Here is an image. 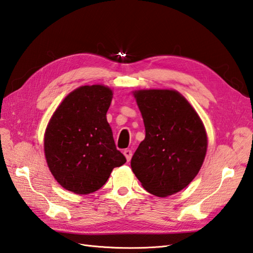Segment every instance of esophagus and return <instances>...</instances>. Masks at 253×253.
Returning a JSON list of instances; mask_svg holds the SVG:
<instances>
[{"label":"esophagus","instance_id":"esophagus-1","mask_svg":"<svg viewBox=\"0 0 253 253\" xmlns=\"http://www.w3.org/2000/svg\"><path fill=\"white\" fill-rule=\"evenodd\" d=\"M124 155H125L127 161H130V159L132 157V152L130 150H125L124 151Z\"/></svg>","mask_w":253,"mask_h":253}]
</instances>
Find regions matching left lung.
Wrapping results in <instances>:
<instances>
[{
    "label": "left lung",
    "mask_w": 253,
    "mask_h": 253,
    "mask_svg": "<svg viewBox=\"0 0 253 253\" xmlns=\"http://www.w3.org/2000/svg\"><path fill=\"white\" fill-rule=\"evenodd\" d=\"M143 118L145 139L131 158V169L144 189L168 197L197 176L207 150L202 121L184 96L174 89L133 93Z\"/></svg>",
    "instance_id": "1"
}]
</instances>
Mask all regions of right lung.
<instances>
[{
	"instance_id": "add662e5",
	"label": "right lung",
	"mask_w": 253,
	"mask_h": 253,
	"mask_svg": "<svg viewBox=\"0 0 253 253\" xmlns=\"http://www.w3.org/2000/svg\"><path fill=\"white\" fill-rule=\"evenodd\" d=\"M112 90L95 84L78 87L55 110L44 133V156L63 188L77 194L100 189L126 158L116 150L107 122Z\"/></svg>"
}]
</instances>
